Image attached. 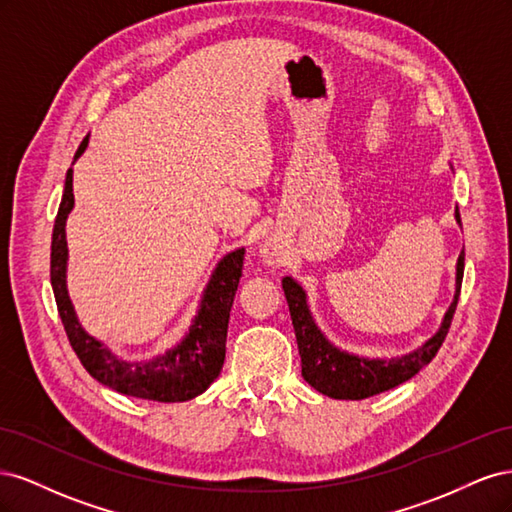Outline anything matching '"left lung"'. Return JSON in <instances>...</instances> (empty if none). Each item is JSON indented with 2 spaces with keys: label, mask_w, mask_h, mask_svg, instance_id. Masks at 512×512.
I'll return each instance as SVG.
<instances>
[{
  "label": "left lung",
  "mask_w": 512,
  "mask_h": 512,
  "mask_svg": "<svg viewBox=\"0 0 512 512\" xmlns=\"http://www.w3.org/2000/svg\"><path fill=\"white\" fill-rule=\"evenodd\" d=\"M455 220L461 226L459 209H455ZM461 280L463 252L457 258L455 297L453 303L446 309V314L440 322V329L433 333L423 346H418L408 354L393 356V359H369V356H359L337 348L331 339L320 331L312 312H309L307 292L297 280H292V277L286 275L282 280V288L290 307L294 335H297L301 354V374L305 382L327 397L359 401L395 389L401 382L410 380L440 350L459 301Z\"/></svg>",
  "instance_id": "left-lung-1"
}]
</instances>
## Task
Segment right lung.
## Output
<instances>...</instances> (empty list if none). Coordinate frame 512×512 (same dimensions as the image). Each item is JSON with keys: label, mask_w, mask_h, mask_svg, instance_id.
I'll list each match as a JSON object with an SVG mask.
<instances>
[{"label": "right lung", "mask_w": 512, "mask_h": 512, "mask_svg": "<svg viewBox=\"0 0 512 512\" xmlns=\"http://www.w3.org/2000/svg\"><path fill=\"white\" fill-rule=\"evenodd\" d=\"M87 145L89 136H85L81 147L76 149L74 162L83 156ZM72 207V168H68L64 196H61V205L53 226L51 286L70 346L74 348L76 356H79L83 367L89 371V376L117 393L151 401H164V404H170V401H188L198 397L200 393H205L211 382L220 376L224 365L230 307L232 301H235V292L243 269V247L228 252L215 265L203 290V297H200L198 312L181 342L158 354L156 359L132 363L121 359V356H117L94 335H89L74 312L66 280V220Z\"/></svg>", "instance_id": "obj_1"}]
</instances>
